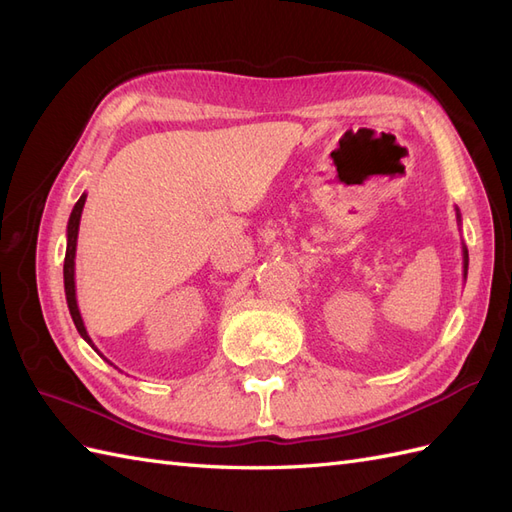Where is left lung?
Returning <instances> with one entry per match:
<instances>
[{"instance_id":"left-lung-1","label":"left lung","mask_w":512,"mask_h":512,"mask_svg":"<svg viewBox=\"0 0 512 512\" xmlns=\"http://www.w3.org/2000/svg\"><path fill=\"white\" fill-rule=\"evenodd\" d=\"M457 222H461L459 209H457ZM461 252H463V277H468V247H466V243H461Z\"/></svg>"}]
</instances>
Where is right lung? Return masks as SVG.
Instances as JSON below:
<instances>
[{
    "mask_svg": "<svg viewBox=\"0 0 512 512\" xmlns=\"http://www.w3.org/2000/svg\"><path fill=\"white\" fill-rule=\"evenodd\" d=\"M85 198L87 194L83 192L81 198L76 200V205L70 213V220H68V230H66V237H68V245H66V260H64V288H66V301H68V309H70V316L74 320V327L76 331L81 333V337L85 339V342L94 348L102 359L106 363H111L106 359V356L96 348V344L91 342V337L85 329V322H83V316L79 312V303H76V284H74V258H76V239H79V224H81V213H83V207H85ZM113 365V363H111Z\"/></svg>",
    "mask_w": 512,
    "mask_h": 512,
    "instance_id": "1",
    "label": "right lung"
}]
</instances>
